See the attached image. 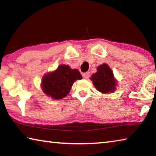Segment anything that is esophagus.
<instances>
[{"instance_id":"34e87169","label":"esophagus","mask_w":156,"mask_h":156,"mask_svg":"<svg viewBox=\"0 0 156 156\" xmlns=\"http://www.w3.org/2000/svg\"><path fill=\"white\" fill-rule=\"evenodd\" d=\"M83 78H85V79H88L89 78V76H90V72H86V73H83Z\"/></svg>"}]
</instances>
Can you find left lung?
I'll return each instance as SVG.
<instances>
[{
    "mask_svg": "<svg viewBox=\"0 0 156 156\" xmlns=\"http://www.w3.org/2000/svg\"><path fill=\"white\" fill-rule=\"evenodd\" d=\"M90 80L97 90L102 94L113 93L118 85V81L113 76V71L105 63L97 67L96 73L91 75Z\"/></svg>",
    "mask_w": 156,
    "mask_h": 156,
    "instance_id": "8db88e82",
    "label": "left lung"
}]
</instances>
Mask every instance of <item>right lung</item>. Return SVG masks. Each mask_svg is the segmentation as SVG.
<instances>
[{"label": "right lung", "instance_id": "1", "mask_svg": "<svg viewBox=\"0 0 156 156\" xmlns=\"http://www.w3.org/2000/svg\"><path fill=\"white\" fill-rule=\"evenodd\" d=\"M83 78L77 69L68 65H60L54 72L44 74L41 87L47 96L54 100L62 99L70 92L73 83Z\"/></svg>", "mask_w": 156, "mask_h": 156}]
</instances>
